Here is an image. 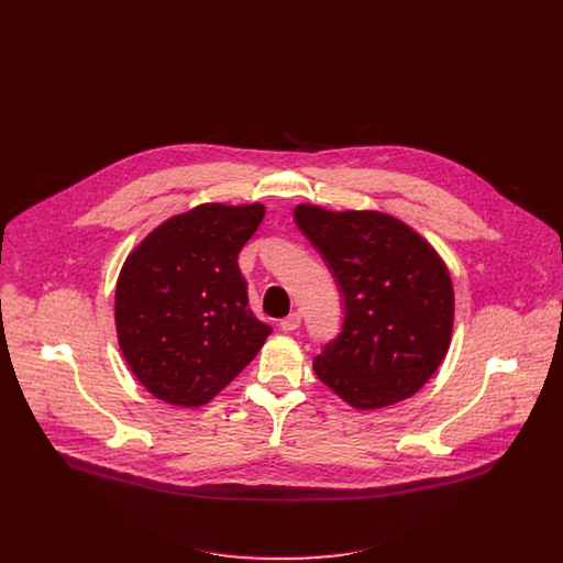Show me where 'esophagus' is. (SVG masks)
I'll return each mask as SVG.
<instances>
[{"label": "esophagus", "mask_w": 563, "mask_h": 563, "mask_svg": "<svg viewBox=\"0 0 563 563\" xmlns=\"http://www.w3.org/2000/svg\"><path fill=\"white\" fill-rule=\"evenodd\" d=\"M279 327H282L284 331H295V329H299V327H301V314H299V312L288 314L286 319H282Z\"/></svg>", "instance_id": "34e87169"}]
</instances>
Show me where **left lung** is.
<instances>
[{
  "instance_id": "obj_1",
  "label": "left lung",
  "mask_w": 563,
  "mask_h": 563,
  "mask_svg": "<svg viewBox=\"0 0 563 563\" xmlns=\"http://www.w3.org/2000/svg\"><path fill=\"white\" fill-rule=\"evenodd\" d=\"M344 299V324L314 360L327 388L355 409L413 397L442 364L455 319V292L438 251L407 223L379 210L295 208Z\"/></svg>"
}]
</instances>
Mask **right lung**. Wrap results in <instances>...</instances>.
<instances>
[{"mask_svg":"<svg viewBox=\"0 0 563 563\" xmlns=\"http://www.w3.org/2000/svg\"><path fill=\"white\" fill-rule=\"evenodd\" d=\"M264 212L262 203H201L166 219L123 262L117 338L156 399L212 401L266 342L271 327L253 317L239 268Z\"/></svg>","mask_w":563,"mask_h":563,"instance_id":"right-lung-1","label":"right lung"}]
</instances>
